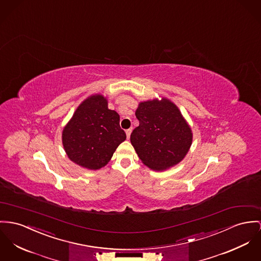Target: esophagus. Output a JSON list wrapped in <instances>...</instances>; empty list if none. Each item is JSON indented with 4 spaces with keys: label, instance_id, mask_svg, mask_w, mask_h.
Here are the masks:
<instances>
[{
    "label": "esophagus",
    "instance_id": "esophagus-1",
    "mask_svg": "<svg viewBox=\"0 0 261 261\" xmlns=\"http://www.w3.org/2000/svg\"><path fill=\"white\" fill-rule=\"evenodd\" d=\"M131 132H132V129H127V130H126V136H127V139H129V138H130Z\"/></svg>",
    "mask_w": 261,
    "mask_h": 261
}]
</instances>
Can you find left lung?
<instances>
[{
    "instance_id": "8db88e82",
    "label": "left lung",
    "mask_w": 261,
    "mask_h": 261,
    "mask_svg": "<svg viewBox=\"0 0 261 261\" xmlns=\"http://www.w3.org/2000/svg\"><path fill=\"white\" fill-rule=\"evenodd\" d=\"M135 115L139 126L131 133L130 140L143 164L154 171H164L185 158L193 133L172 101L140 102Z\"/></svg>"
}]
</instances>
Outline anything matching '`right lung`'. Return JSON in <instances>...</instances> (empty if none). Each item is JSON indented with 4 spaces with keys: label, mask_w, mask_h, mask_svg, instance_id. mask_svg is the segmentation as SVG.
Returning a JSON list of instances; mask_svg holds the SVG:
<instances>
[{
    "label": "right lung",
    "mask_w": 261,
    "mask_h": 261,
    "mask_svg": "<svg viewBox=\"0 0 261 261\" xmlns=\"http://www.w3.org/2000/svg\"><path fill=\"white\" fill-rule=\"evenodd\" d=\"M107 105L103 95L88 97L62 131V144L68 158L89 170L104 167L126 139L119 114Z\"/></svg>",
    "instance_id": "1"
}]
</instances>
